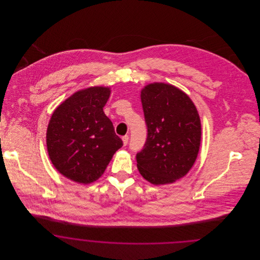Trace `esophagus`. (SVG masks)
<instances>
[{
	"mask_svg": "<svg viewBox=\"0 0 260 260\" xmlns=\"http://www.w3.org/2000/svg\"><path fill=\"white\" fill-rule=\"evenodd\" d=\"M128 136H124L122 137V139H123V143H124V145H126L127 144V142H128Z\"/></svg>",
	"mask_w": 260,
	"mask_h": 260,
	"instance_id": "obj_1",
	"label": "esophagus"
}]
</instances>
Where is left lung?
Wrapping results in <instances>:
<instances>
[{
	"instance_id": "left-lung-1",
	"label": "left lung",
	"mask_w": 260,
	"mask_h": 260,
	"mask_svg": "<svg viewBox=\"0 0 260 260\" xmlns=\"http://www.w3.org/2000/svg\"><path fill=\"white\" fill-rule=\"evenodd\" d=\"M147 139L136 154L140 174L154 185L170 184L189 173L198 156L202 126L197 108L184 91L166 83L141 89Z\"/></svg>"
}]
</instances>
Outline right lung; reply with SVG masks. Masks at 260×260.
Here are the masks:
<instances>
[{
  "label": "right lung",
  "instance_id": "obj_1",
  "mask_svg": "<svg viewBox=\"0 0 260 260\" xmlns=\"http://www.w3.org/2000/svg\"><path fill=\"white\" fill-rule=\"evenodd\" d=\"M110 93L108 87L78 90L51 115L47 129L50 161L57 172L77 183L96 181L123 146L103 112Z\"/></svg>",
  "mask_w": 260,
  "mask_h": 260
}]
</instances>
